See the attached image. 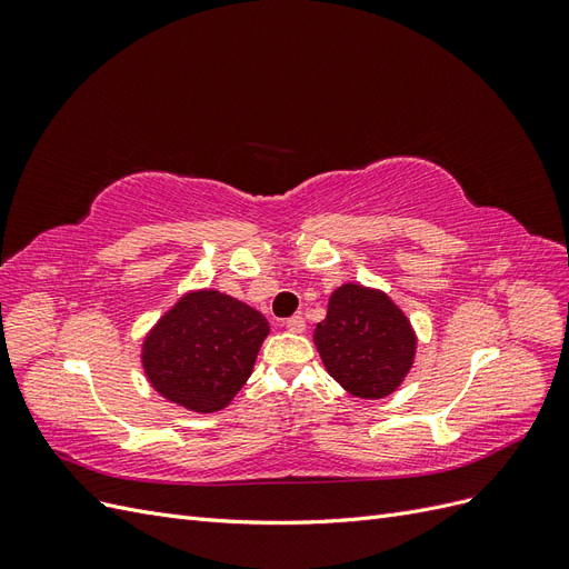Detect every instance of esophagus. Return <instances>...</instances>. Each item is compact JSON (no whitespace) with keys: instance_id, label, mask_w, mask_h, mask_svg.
Here are the masks:
<instances>
[{"instance_id":"1","label":"esophagus","mask_w":569,"mask_h":569,"mask_svg":"<svg viewBox=\"0 0 569 569\" xmlns=\"http://www.w3.org/2000/svg\"><path fill=\"white\" fill-rule=\"evenodd\" d=\"M284 325H287V330L295 332V335H301L306 330V320L301 316H291Z\"/></svg>"}]
</instances>
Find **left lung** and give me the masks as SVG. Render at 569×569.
I'll use <instances>...</instances> for the list:
<instances>
[{"label":"left lung","instance_id":"obj_1","mask_svg":"<svg viewBox=\"0 0 569 569\" xmlns=\"http://www.w3.org/2000/svg\"><path fill=\"white\" fill-rule=\"evenodd\" d=\"M313 343L325 370L356 399H387L416 363L418 335L382 289L347 282L327 301Z\"/></svg>","mask_w":569,"mask_h":569}]
</instances>
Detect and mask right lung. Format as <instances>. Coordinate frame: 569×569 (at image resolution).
I'll list each match as a JSON object with an SVG mask.
<instances>
[{
    "label": "right lung",
    "mask_w": 569,
    "mask_h": 569,
    "mask_svg": "<svg viewBox=\"0 0 569 569\" xmlns=\"http://www.w3.org/2000/svg\"><path fill=\"white\" fill-rule=\"evenodd\" d=\"M270 335L263 313L218 289L182 295L142 339L147 382L189 412L228 408Z\"/></svg>",
    "instance_id": "add662e5"
}]
</instances>
